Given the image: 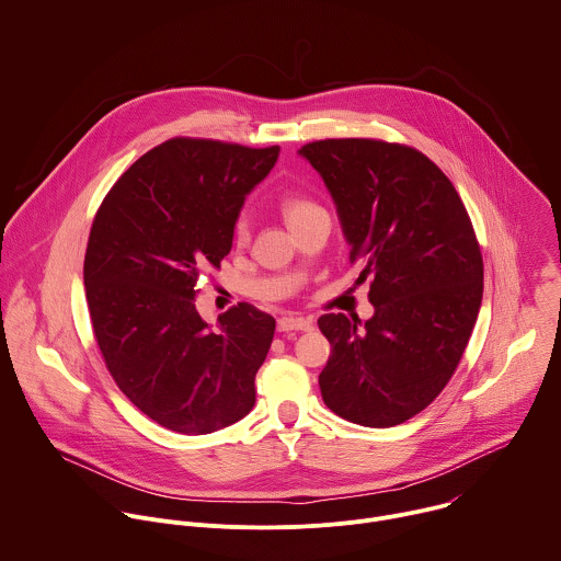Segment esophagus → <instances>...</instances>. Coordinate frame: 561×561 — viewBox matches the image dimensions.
<instances>
[{
  "mask_svg": "<svg viewBox=\"0 0 561 561\" xmlns=\"http://www.w3.org/2000/svg\"><path fill=\"white\" fill-rule=\"evenodd\" d=\"M313 322L307 318H296V316H285L278 320V331H311Z\"/></svg>",
  "mask_w": 561,
  "mask_h": 561,
  "instance_id": "34e87169",
  "label": "esophagus"
}]
</instances>
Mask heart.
Wrapping results in <instances>:
<instances>
[{
	"mask_svg": "<svg viewBox=\"0 0 561 561\" xmlns=\"http://www.w3.org/2000/svg\"><path fill=\"white\" fill-rule=\"evenodd\" d=\"M313 210H318V206L313 204V202H309V199H305V197H285L283 199V215H285V219H287V224L291 226V224H296L298 219H302V217H307L309 213H313ZM248 230H250V221H248V217H239L237 219V224H234V239L237 241H243L245 237H248Z\"/></svg>",
	"mask_w": 561,
	"mask_h": 561,
	"instance_id": "heart-1",
	"label": "heart"
}]
</instances>
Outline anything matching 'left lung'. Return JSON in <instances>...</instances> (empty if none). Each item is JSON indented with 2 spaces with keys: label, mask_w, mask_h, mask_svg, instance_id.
I'll return each instance as SVG.
<instances>
[{
  "label": "left lung",
  "mask_w": 561,
  "mask_h": 561,
  "mask_svg": "<svg viewBox=\"0 0 561 561\" xmlns=\"http://www.w3.org/2000/svg\"><path fill=\"white\" fill-rule=\"evenodd\" d=\"M322 178L359 265L373 318L324 313V403L366 427H392L454 375L482 302V256L469 215L423 153L381 140H320L298 151Z\"/></svg>",
  "instance_id": "8db88e82"
}]
</instances>
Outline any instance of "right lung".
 <instances>
[{
    "label": "right lung",
    "mask_w": 561,
    "mask_h": 561,
    "mask_svg": "<svg viewBox=\"0 0 561 561\" xmlns=\"http://www.w3.org/2000/svg\"><path fill=\"white\" fill-rule=\"evenodd\" d=\"M278 153L169 140L123 173L94 219L83 280L96 342L118 388L167 430L210 434L254 408L276 320L241 302L213 329L195 296Z\"/></svg>",
    "instance_id": "right-lung-1"
}]
</instances>
